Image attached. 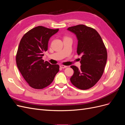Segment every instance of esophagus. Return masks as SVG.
<instances>
[{"label":"esophagus","instance_id":"1","mask_svg":"<svg viewBox=\"0 0 125 125\" xmlns=\"http://www.w3.org/2000/svg\"><path fill=\"white\" fill-rule=\"evenodd\" d=\"M60 68H62V69L66 68H67V66H64V65H61V66H60Z\"/></svg>","mask_w":125,"mask_h":125}]
</instances>
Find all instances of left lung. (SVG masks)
Listing matches in <instances>:
<instances>
[{"label": "left lung", "mask_w": 125, "mask_h": 125, "mask_svg": "<svg viewBox=\"0 0 125 125\" xmlns=\"http://www.w3.org/2000/svg\"><path fill=\"white\" fill-rule=\"evenodd\" d=\"M67 30L76 35L77 52L78 55H82L80 68L70 67L74 71L70 81L79 89H89L96 83L103 73L107 58L106 48L95 29L80 24Z\"/></svg>", "instance_id": "1"}]
</instances>
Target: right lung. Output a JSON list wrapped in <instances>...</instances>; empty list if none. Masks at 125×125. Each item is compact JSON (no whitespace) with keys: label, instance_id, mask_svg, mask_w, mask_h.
<instances>
[{"label":"right lung","instance_id":"1","mask_svg":"<svg viewBox=\"0 0 125 125\" xmlns=\"http://www.w3.org/2000/svg\"><path fill=\"white\" fill-rule=\"evenodd\" d=\"M58 31L38 26L25 33L20 41L17 65L25 80L34 89H42L50 85L59 70L58 65H51L42 59L50 39Z\"/></svg>","mask_w":125,"mask_h":125}]
</instances>
